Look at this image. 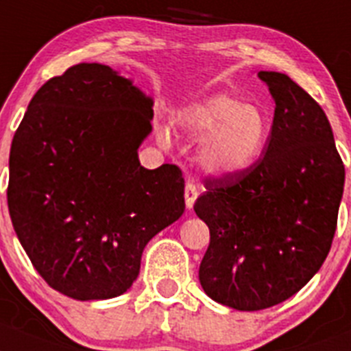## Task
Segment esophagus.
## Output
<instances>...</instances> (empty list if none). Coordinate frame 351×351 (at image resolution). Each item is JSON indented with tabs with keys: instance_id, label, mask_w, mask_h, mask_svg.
Returning <instances> with one entry per match:
<instances>
[{
	"instance_id": "1",
	"label": "esophagus",
	"mask_w": 351,
	"mask_h": 351,
	"mask_svg": "<svg viewBox=\"0 0 351 351\" xmlns=\"http://www.w3.org/2000/svg\"><path fill=\"white\" fill-rule=\"evenodd\" d=\"M197 198H198L197 186L191 184V182H188V184H186V188H184V200H186V207H188L189 210L193 208V205H195Z\"/></svg>"
}]
</instances>
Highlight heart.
I'll return each instance as SVG.
<instances>
[{
  "label": "heart",
  "instance_id": "heart-1",
  "mask_svg": "<svg viewBox=\"0 0 351 351\" xmlns=\"http://www.w3.org/2000/svg\"><path fill=\"white\" fill-rule=\"evenodd\" d=\"M181 132L200 147V165L217 178H239L265 151L271 132L268 114L256 104L226 94H215L182 109L178 118ZM163 143L170 139L167 128L160 130Z\"/></svg>",
  "mask_w": 351,
  "mask_h": 351
}]
</instances>
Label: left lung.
I'll return each instance as SVG.
<instances>
[{"label": "left lung", "instance_id": "obj_1", "mask_svg": "<svg viewBox=\"0 0 351 351\" xmlns=\"http://www.w3.org/2000/svg\"><path fill=\"white\" fill-rule=\"evenodd\" d=\"M275 101L265 156L205 179L195 212L210 230L198 278L224 306L257 311L303 289L332 245L345 165L326 112L287 75L259 71Z\"/></svg>", "mask_w": 351, "mask_h": 351}]
</instances>
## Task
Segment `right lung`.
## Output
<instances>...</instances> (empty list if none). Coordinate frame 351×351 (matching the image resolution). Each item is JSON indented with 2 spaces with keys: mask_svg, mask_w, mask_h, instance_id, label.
<instances>
[{
  "mask_svg": "<svg viewBox=\"0 0 351 351\" xmlns=\"http://www.w3.org/2000/svg\"><path fill=\"white\" fill-rule=\"evenodd\" d=\"M153 99L104 64H76L31 99L10 149L12 224L36 271L78 301L132 287L154 234L184 212L178 165H141Z\"/></svg>",
  "mask_w": 351,
  "mask_h": 351,
  "instance_id": "1",
  "label": "right lung"
}]
</instances>
